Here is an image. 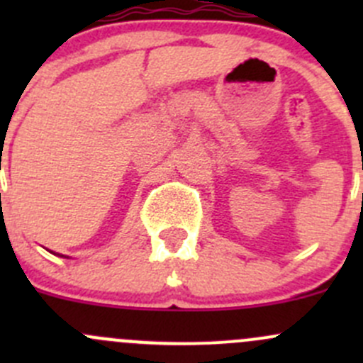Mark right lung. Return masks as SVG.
Listing matches in <instances>:
<instances>
[{
    "mask_svg": "<svg viewBox=\"0 0 363 363\" xmlns=\"http://www.w3.org/2000/svg\"><path fill=\"white\" fill-rule=\"evenodd\" d=\"M50 252H52V251H50ZM52 255H56V252H52ZM56 256H61V258H68V256H65V255H60V252H57Z\"/></svg>",
    "mask_w": 363,
    "mask_h": 363,
    "instance_id": "obj_1",
    "label": "right lung"
}]
</instances>
